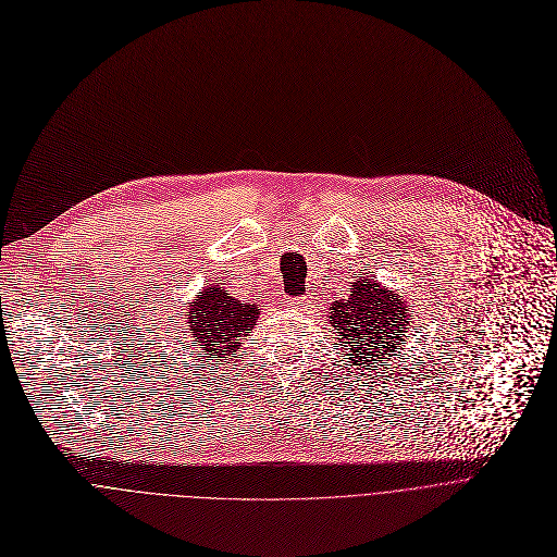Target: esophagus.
Masks as SVG:
<instances>
[{
  "mask_svg": "<svg viewBox=\"0 0 557 557\" xmlns=\"http://www.w3.org/2000/svg\"><path fill=\"white\" fill-rule=\"evenodd\" d=\"M290 306H293V308H306V306H310V297H299V299H293V301H290Z\"/></svg>",
  "mask_w": 557,
  "mask_h": 557,
  "instance_id": "1",
  "label": "esophagus"
}]
</instances>
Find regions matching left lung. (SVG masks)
<instances>
[{"instance_id": "left-lung-1", "label": "left lung", "mask_w": 557, "mask_h": 557, "mask_svg": "<svg viewBox=\"0 0 557 557\" xmlns=\"http://www.w3.org/2000/svg\"><path fill=\"white\" fill-rule=\"evenodd\" d=\"M331 326L337 342L348 352V366L366 368L383 363L404 344V333L414 322V310L404 295L387 290L379 282H352L350 297L331 304Z\"/></svg>"}]
</instances>
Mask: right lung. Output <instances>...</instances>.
I'll use <instances>...</instances> for the list:
<instances>
[{"label": "right lung", "instance_id": "1", "mask_svg": "<svg viewBox=\"0 0 557 557\" xmlns=\"http://www.w3.org/2000/svg\"><path fill=\"white\" fill-rule=\"evenodd\" d=\"M258 314L260 304H243L222 286L211 284L189 304L187 331L205 355L218 359L237 350L240 339L256 329Z\"/></svg>", "mask_w": 557, "mask_h": 557}]
</instances>
